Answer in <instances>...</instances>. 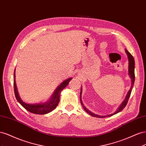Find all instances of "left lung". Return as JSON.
Here are the masks:
<instances>
[{"label": "left lung", "instance_id": "left-lung-1", "mask_svg": "<svg viewBox=\"0 0 146 146\" xmlns=\"http://www.w3.org/2000/svg\"><path fill=\"white\" fill-rule=\"evenodd\" d=\"M125 52L127 54V57H128V60H129V76L131 78V87H130V90L129 91V92H127V94L126 95V97L124 99V100H123L122 104H121V105L119 106V107H118V108L117 109L116 111L111 114H108V115H106V116H100V115H98V114H94L92 112H91V111H90L89 110H88L85 106H84L83 102H82V88L81 86V90H80V102H81V104L82 105V107L83 108V109L85 110V111L88 113V114H90L91 116H94V117H100V118H102V117H109V116H111L113 115H114V114H116L118 113H119L120 111H121L125 107V106L128 102V100H129V99L130 98V94H131V90L132 89H133V85H134V82H135V60H134V58L133 56H132L129 52L128 51L127 49H125Z\"/></svg>", "mask_w": 146, "mask_h": 146}]
</instances>
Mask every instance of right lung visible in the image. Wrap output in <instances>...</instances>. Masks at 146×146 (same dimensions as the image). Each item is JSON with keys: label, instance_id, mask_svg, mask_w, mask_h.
Listing matches in <instances>:
<instances>
[{"label": "right lung", "instance_id": "right-lung-1", "mask_svg": "<svg viewBox=\"0 0 146 146\" xmlns=\"http://www.w3.org/2000/svg\"><path fill=\"white\" fill-rule=\"evenodd\" d=\"M15 69L14 72V89L15 94L16 98L18 102L23 107L27 110V111L36 114H45L53 111L57 105H58L60 102V98L61 92L63 90L64 88L68 85L69 82L72 80V78H69L67 80H64L56 88L54 93L50 97V98L45 102H41L38 104H27L25 103L20 98L19 94L17 91L16 80H15Z\"/></svg>", "mask_w": 146, "mask_h": 146}]
</instances>
